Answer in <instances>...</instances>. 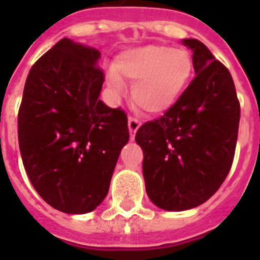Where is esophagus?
Instances as JSON below:
<instances>
[{
	"mask_svg": "<svg viewBox=\"0 0 260 260\" xmlns=\"http://www.w3.org/2000/svg\"><path fill=\"white\" fill-rule=\"evenodd\" d=\"M139 126H140V121H139L138 118H134V117H129L128 120V128H129V135H131V139L135 138V135L138 132Z\"/></svg>",
	"mask_w": 260,
	"mask_h": 260,
	"instance_id": "1",
	"label": "esophagus"
}]
</instances>
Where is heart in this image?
Wrapping results in <instances>:
<instances>
[{
  "mask_svg": "<svg viewBox=\"0 0 260 260\" xmlns=\"http://www.w3.org/2000/svg\"><path fill=\"white\" fill-rule=\"evenodd\" d=\"M193 75V58L185 48L147 44L124 51L106 75L116 91L124 90V81H135L132 101L150 114L170 109L181 97Z\"/></svg>",
  "mask_w": 260,
  "mask_h": 260,
  "instance_id": "b5f03b06",
  "label": "heart"
}]
</instances>
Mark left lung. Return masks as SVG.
<instances>
[{
  "instance_id": "1",
  "label": "left lung",
  "mask_w": 260,
  "mask_h": 260,
  "mask_svg": "<svg viewBox=\"0 0 260 260\" xmlns=\"http://www.w3.org/2000/svg\"><path fill=\"white\" fill-rule=\"evenodd\" d=\"M182 44L193 52L196 78L165 116L135 136L144 154L147 194L169 212L193 209L217 191L234 162L240 120L228 69L197 39Z\"/></svg>"
}]
</instances>
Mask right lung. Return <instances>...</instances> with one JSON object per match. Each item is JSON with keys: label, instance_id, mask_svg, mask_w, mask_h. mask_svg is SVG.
I'll list each match as a JSON object with an SVG mask.
<instances>
[{"label": "right lung", "instance_id": "right-lung-1", "mask_svg": "<svg viewBox=\"0 0 260 260\" xmlns=\"http://www.w3.org/2000/svg\"><path fill=\"white\" fill-rule=\"evenodd\" d=\"M101 52L63 38L26 77L18 110V146L30 183L55 209L89 213L109 190L126 114L100 100Z\"/></svg>", "mask_w": 260, "mask_h": 260}]
</instances>
